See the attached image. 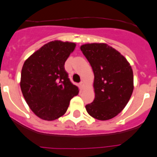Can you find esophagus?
Wrapping results in <instances>:
<instances>
[{
	"label": "esophagus",
	"mask_w": 157,
	"mask_h": 157,
	"mask_svg": "<svg viewBox=\"0 0 157 157\" xmlns=\"http://www.w3.org/2000/svg\"><path fill=\"white\" fill-rule=\"evenodd\" d=\"M79 87H80V88L81 89H82V88H84V82H81L80 83H79Z\"/></svg>",
	"instance_id": "1"
}]
</instances>
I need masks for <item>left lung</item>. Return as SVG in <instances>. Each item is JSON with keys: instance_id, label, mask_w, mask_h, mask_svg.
Returning <instances> with one entry per match:
<instances>
[{"instance_id": "1", "label": "left lung", "mask_w": 157, "mask_h": 157, "mask_svg": "<svg viewBox=\"0 0 157 157\" xmlns=\"http://www.w3.org/2000/svg\"><path fill=\"white\" fill-rule=\"evenodd\" d=\"M94 72L95 97L85 105L91 117L106 121L117 116L129 101L133 90V70L126 59L105 43L81 46Z\"/></svg>"}]
</instances>
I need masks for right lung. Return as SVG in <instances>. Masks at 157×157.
<instances>
[{"label": "right lung", "mask_w": 157, "mask_h": 157, "mask_svg": "<svg viewBox=\"0 0 157 157\" xmlns=\"http://www.w3.org/2000/svg\"><path fill=\"white\" fill-rule=\"evenodd\" d=\"M69 42H49L24 63L21 88L26 103L36 115L53 121L66 112L70 100L78 94L71 82L65 63L75 49Z\"/></svg>", "instance_id": "obj_1"}]
</instances>
